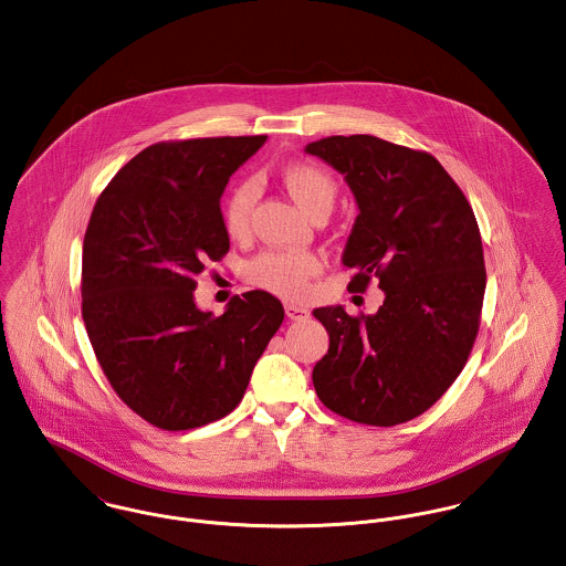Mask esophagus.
Masks as SVG:
<instances>
[{
    "instance_id": "esophagus-1",
    "label": "esophagus",
    "mask_w": 566,
    "mask_h": 566,
    "mask_svg": "<svg viewBox=\"0 0 566 566\" xmlns=\"http://www.w3.org/2000/svg\"><path fill=\"white\" fill-rule=\"evenodd\" d=\"M284 312H286V316L291 321H305L310 316V312H307V307H304V305L286 304L284 305Z\"/></svg>"
}]
</instances>
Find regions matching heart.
<instances>
[{
    "instance_id": "heart-1",
    "label": "heart",
    "mask_w": 566,
    "mask_h": 566,
    "mask_svg": "<svg viewBox=\"0 0 566 566\" xmlns=\"http://www.w3.org/2000/svg\"><path fill=\"white\" fill-rule=\"evenodd\" d=\"M282 182L293 200L312 216L321 207H332L336 198V182L325 170L312 164H291L282 170ZM259 198V182L245 178L237 182L221 209L223 230L232 239H241L250 230L252 209ZM321 271V261L312 252H262L248 264V277L252 284L262 286L280 297H302L310 280Z\"/></svg>"
}]
</instances>
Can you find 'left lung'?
<instances>
[{
	"instance_id": "1",
	"label": "left lung",
	"mask_w": 566,
	"mask_h": 566,
	"mask_svg": "<svg viewBox=\"0 0 566 566\" xmlns=\"http://www.w3.org/2000/svg\"><path fill=\"white\" fill-rule=\"evenodd\" d=\"M305 153L345 176L359 209L343 254L348 291L377 277L386 293L377 314L312 312L329 334L314 390L359 424L413 420L454 384L479 334L486 271L474 211L429 153L375 135L323 137Z\"/></svg>"
}]
</instances>
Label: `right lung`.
Instances as JSON below:
<instances>
[{
  "instance_id": "right-lung-1",
  "label": "right lung",
  "mask_w": 566,
  "mask_h": 566,
  "mask_svg": "<svg viewBox=\"0 0 566 566\" xmlns=\"http://www.w3.org/2000/svg\"><path fill=\"white\" fill-rule=\"evenodd\" d=\"M266 135L159 142L109 180L87 223L82 316L114 391L146 422L187 431L243 398L284 307L266 291L221 316L193 302L196 275L230 250L219 200Z\"/></svg>"
}]
</instances>
